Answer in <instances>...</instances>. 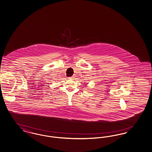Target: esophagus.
I'll use <instances>...</instances> for the list:
<instances>
[{
	"mask_svg": "<svg viewBox=\"0 0 152 152\" xmlns=\"http://www.w3.org/2000/svg\"><path fill=\"white\" fill-rule=\"evenodd\" d=\"M75 76H71V77H70V78H72V79H74V78H75Z\"/></svg>",
	"mask_w": 152,
	"mask_h": 152,
	"instance_id": "34e87169",
	"label": "esophagus"
}]
</instances>
